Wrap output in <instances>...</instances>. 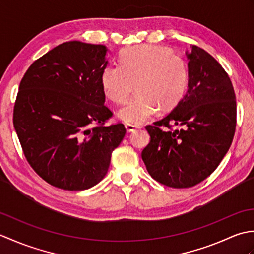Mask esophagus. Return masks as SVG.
<instances>
[{"label": "esophagus", "instance_id": "1", "mask_svg": "<svg viewBox=\"0 0 254 254\" xmlns=\"http://www.w3.org/2000/svg\"><path fill=\"white\" fill-rule=\"evenodd\" d=\"M126 128H127V132H134V131H136L137 128H139V127H136V126H133V124H130V123H126Z\"/></svg>", "mask_w": 254, "mask_h": 254}]
</instances>
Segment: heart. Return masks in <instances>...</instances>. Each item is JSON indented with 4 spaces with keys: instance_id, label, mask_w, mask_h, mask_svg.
<instances>
[{
    "instance_id": "heart-1",
    "label": "heart",
    "mask_w": 254,
    "mask_h": 254,
    "mask_svg": "<svg viewBox=\"0 0 254 254\" xmlns=\"http://www.w3.org/2000/svg\"><path fill=\"white\" fill-rule=\"evenodd\" d=\"M189 84V71L183 58L164 47L138 45L126 48L120 65L109 64L101 73L106 98L122 106L130 99L133 86L138 94L119 111V118L130 124H142L159 108L169 111L179 104Z\"/></svg>"
}]
</instances>
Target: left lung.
Wrapping results in <instances>:
<instances>
[{"label":"left lung","mask_w":254,"mask_h":254,"mask_svg":"<svg viewBox=\"0 0 254 254\" xmlns=\"http://www.w3.org/2000/svg\"><path fill=\"white\" fill-rule=\"evenodd\" d=\"M188 91L170 113L146 126L150 142L142 152L148 174L170 188L196 186L217 168L233 143L236 95L223 66L192 46ZM183 127L174 130L172 126Z\"/></svg>","instance_id":"left-lung-1"}]
</instances>
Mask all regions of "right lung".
I'll list each match as a JSON object with an SVG mask.
<instances>
[{"mask_svg": "<svg viewBox=\"0 0 254 254\" xmlns=\"http://www.w3.org/2000/svg\"><path fill=\"white\" fill-rule=\"evenodd\" d=\"M102 45L68 41L38 59L21 78L13 123L32 169L49 185L68 191L96 186L126 127L107 126L101 73Z\"/></svg>", "mask_w": 254, "mask_h": 254, "instance_id": "right-lung-1", "label": "right lung"}]
</instances>
